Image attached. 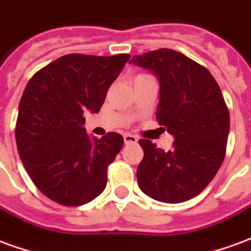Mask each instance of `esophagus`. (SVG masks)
I'll list each match as a JSON object with an SVG mask.
<instances>
[{
  "mask_svg": "<svg viewBox=\"0 0 251 251\" xmlns=\"http://www.w3.org/2000/svg\"><path fill=\"white\" fill-rule=\"evenodd\" d=\"M124 141H125L126 145H130V144H137L138 138L131 134H124Z\"/></svg>",
  "mask_w": 251,
  "mask_h": 251,
  "instance_id": "1",
  "label": "esophagus"
}]
</instances>
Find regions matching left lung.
I'll list each match as a JSON object with an SVG mask.
<instances>
[{"mask_svg":"<svg viewBox=\"0 0 251 251\" xmlns=\"http://www.w3.org/2000/svg\"><path fill=\"white\" fill-rule=\"evenodd\" d=\"M130 64L154 74L160 84L156 118L174 136L164 152L140 140L144 158L137 168L142 192L163 203H181L199 195L221 168L230 115L210 71L168 48L134 55Z\"/></svg>","mask_w":251,"mask_h":251,"instance_id":"8db88e82","label":"left lung"}]
</instances>
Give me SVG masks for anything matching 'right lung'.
<instances>
[{
    "mask_svg": "<svg viewBox=\"0 0 251 251\" xmlns=\"http://www.w3.org/2000/svg\"><path fill=\"white\" fill-rule=\"evenodd\" d=\"M129 57L66 55L25 87L16 124L20 158L41 194L59 204H86L106 188L107 167L124 137L88 136L83 113H98Z\"/></svg>",
    "mask_w": 251,
    "mask_h": 251,
    "instance_id": "right-lung-1",
    "label": "right lung"
}]
</instances>
